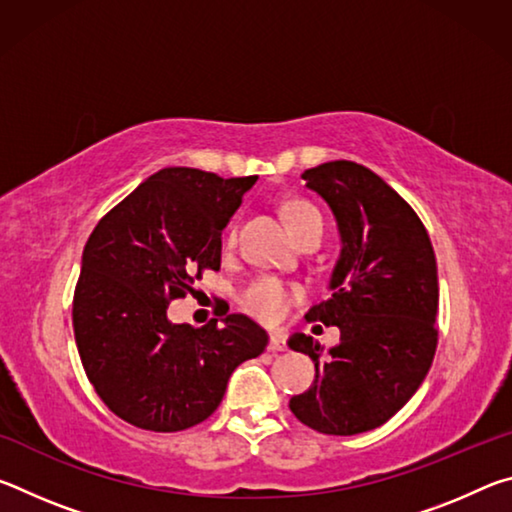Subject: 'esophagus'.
<instances>
[{
    "instance_id": "obj_1",
    "label": "esophagus",
    "mask_w": 512,
    "mask_h": 512,
    "mask_svg": "<svg viewBox=\"0 0 512 512\" xmlns=\"http://www.w3.org/2000/svg\"><path fill=\"white\" fill-rule=\"evenodd\" d=\"M268 350H271V352L287 350V341H284V336L282 334H271V341H268Z\"/></svg>"
}]
</instances>
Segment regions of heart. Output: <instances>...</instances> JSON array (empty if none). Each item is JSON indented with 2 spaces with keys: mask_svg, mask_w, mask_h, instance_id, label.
<instances>
[{
  "mask_svg": "<svg viewBox=\"0 0 512 512\" xmlns=\"http://www.w3.org/2000/svg\"><path fill=\"white\" fill-rule=\"evenodd\" d=\"M284 219L289 223L293 237L300 239L307 230L323 225V216L314 205L305 201H293L284 207ZM235 241V232L228 235V244ZM296 300V289L284 284L277 277H259L244 293V307L248 314L264 320V323H280L287 316L291 302Z\"/></svg>",
  "mask_w": 512,
  "mask_h": 512,
  "instance_id": "1",
  "label": "heart"
}]
</instances>
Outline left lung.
<instances>
[{"label": "left lung", "mask_w": 512, "mask_h": 512, "mask_svg": "<svg viewBox=\"0 0 512 512\" xmlns=\"http://www.w3.org/2000/svg\"><path fill=\"white\" fill-rule=\"evenodd\" d=\"M302 178L341 235L332 296L307 318L339 327L341 343L325 350L307 334L291 336L316 379L289 409L320 433L354 436L391 420L427 377L438 343L436 255L413 207L363 164L325 162Z\"/></svg>", "instance_id": "left-lung-1"}]
</instances>
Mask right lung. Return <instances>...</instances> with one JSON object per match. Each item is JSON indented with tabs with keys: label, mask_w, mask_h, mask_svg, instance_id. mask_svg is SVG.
I'll return each instance as SVG.
<instances>
[{
	"label": "right lung",
	"mask_w": 512,
	"mask_h": 512,
	"mask_svg": "<svg viewBox=\"0 0 512 512\" xmlns=\"http://www.w3.org/2000/svg\"><path fill=\"white\" fill-rule=\"evenodd\" d=\"M257 176L167 167L103 216L83 250L74 336L94 391L121 420L183 431L210 418L268 334L244 314L176 325L169 302L221 268V232Z\"/></svg>",
	"instance_id": "add662e5"
}]
</instances>
